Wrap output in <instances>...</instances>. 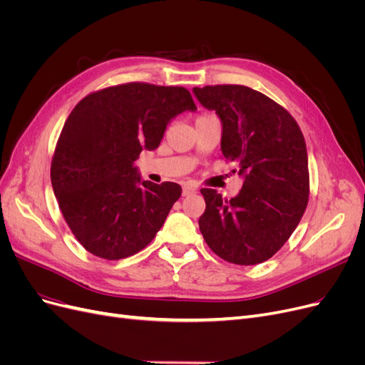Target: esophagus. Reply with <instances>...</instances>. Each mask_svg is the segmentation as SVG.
<instances>
[{
	"instance_id": "obj_1",
	"label": "esophagus",
	"mask_w": 365,
	"mask_h": 365,
	"mask_svg": "<svg viewBox=\"0 0 365 365\" xmlns=\"http://www.w3.org/2000/svg\"><path fill=\"white\" fill-rule=\"evenodd\" d=\"M196 187L192 185V184H184L182 185V196H190V195H195L196 193Z\"/></svg>"
}]
</instances>
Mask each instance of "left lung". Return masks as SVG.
<instances>
[{
  "label": "left lung",
  "mask_w": 365,
  "mask_h": 365,
  "mask_svg": "<svg viewBox=\"0 0 365 365\" xmlns=\"http://www.w3.org/2000/svg\"><path fill=\"white\" fill-rule=\"evenodd\" d=\"M222 125L220 150L236 161L244 185L225 200L202 189L200 230L219 257L257 264L272 257L294 233L309 196L307 150L297 121L284 108L244 85L193 88Z\"/></svg>",
  "instance_id": "obj_1"
}]
</instances>
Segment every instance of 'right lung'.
<instances>
[{"mask_svg":"<svg viewBox=\"0 0 365 365\" xmlns=\"http://www.w3.org/2000/svg\"><path fill=\"white\" fill-rule=\"evenodd\" d=\"M196 111L181 86L126 83L86 96L65 121L51 185L76 239L97 257L118 260L149 245L181 185L143 181L135 161L155 150L165 128Z\"/></svg>","mask_w":365,"mask_h":365,"instance_id":"obj_1","label":"right lung"}]
</instances>
